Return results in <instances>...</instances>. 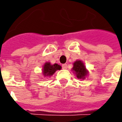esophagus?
Masks as SVG:
<instances>
[{
	"instance_id": "34e87169",
	"label": "esophagus",
	"mask_w": 122,
	"mask_h": 122,
	"mask_svg": "<svg viewBox=\"0 0 122 122\" xmlns=\"http://www.w3.org/2000/svg\"><path fill=\"white\" fill-rule=\"evenodd\" d=\"M62 67L63 69H66L67 68V64H64L62 65Z\"/></svg>"
}]
</instances>
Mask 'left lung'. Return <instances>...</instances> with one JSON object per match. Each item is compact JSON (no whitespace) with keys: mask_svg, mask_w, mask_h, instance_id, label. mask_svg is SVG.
<instances>
[{"mask_svg":"<svg viewBox=\"0 0 122 122\" xmlns=\"http://www.w3.org/2000/svg\"><path fill=\"white\" fill-rule=\"evenodd\" d=\"M73 71H75V73L78 79H86L87 71L86 69V66L81 60H77L73 64Z\"/></svg>","mask_w":122,"mask_h":122,"instance_id":"8db88e82","label":"left lung"}]
</instances>
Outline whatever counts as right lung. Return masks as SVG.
Listing matches in <instances>:
<instances>
[{"mask_svg": "<svg viewBox=\"0 0 122 122\" xmlns=\"http://www.w3.org/2000/svg\"><path fill=\"white\" fill-rule=\"evenodd\" d=\"M61 66L58 64H51L49 62L45 64L43 69V74L44 76H51L54 74L57 70H60Z\"/></svg>", "mask_w": 122, "mask_h": 122, "instance_id": "add662e5", "label": "right lung"}]
</instances>
